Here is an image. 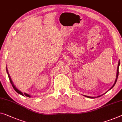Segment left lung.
Masks as SVG:
<instances>
[{
    "instance_id": "left-lung-1",
    "label": "left lung",
    "mask_w": 122,
    "mask_h": 122,
    "mask_svg": "<svg viewBox=\"0 0 122 122\" xmlns=\"http://www.w3.org/2000/svg\"><path fill=\"white\" fill-rule=\"evenodd\" d=\"M119 65H120V61L119 60V61H118V63L117 70V74H116V80H115V81H114V84H113V85H112L111 88L110 89H109L108 91H109L111 89L113 88V87L114 86V85L116 84V82H117L118 77V73H119ZM108 91H107V92H108ZM106 92H105V93H106ZM105 93H104V94H105ZM101 95L98 96H97V97H100V96H101ZM84 96H85V97H88V98H91V99H94V98H96V97H92V96H86V95H84Z\"/></svg>"
}]
</instances>
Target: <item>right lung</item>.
Returning a JSON list of instances; mask_svg holds the SVG:
<instances>
[{"label": "right lung", "mask_w": 122, "mask_h": 122, "mask_svg": "<svg viewBox=\"0 0 122 122\" xmlns=\"http://www.w3.org/2000/svg\"><path fill=\"white\" fill-rule=\"evenodd\" d=\"M6 72H7V73H8V77H9V80H10V81L11 84H12V87H13V88L14 89V90H15L16 92H17L18 94H20V95H22V96H27V97H31V95H30V94H27V93H26V92H23V93L22 92H21L20 90H19L17 88H16L15 85H14V83H13V81H12L11 78V77H10V74H9V72H8V68H7V67H6Z\"/></svg>", "instance_id": "add662e5"}]
</instances>
